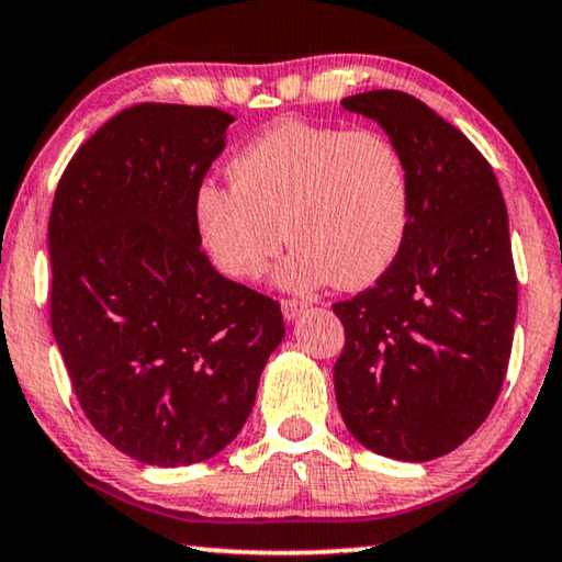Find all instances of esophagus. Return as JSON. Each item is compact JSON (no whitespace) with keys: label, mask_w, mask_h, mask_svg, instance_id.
Masks as SVG:
<instances>
[{"label":"esophagus","mask_w":562,"mask_h":562,"mask_svg":"<svg viewBox=\"0 0 562 562\" xmlns=\"http://www.w3.org/2000/svg\"><path fill=\"white\" fill-rule=\"evenodd\" d=\"M281 312H283V316H286L289 322H294L296 316H301L306 312V304L304 301H299V299H283L281 301Z\"/></svg>","instance_id":"obj_1"}]
</instances>
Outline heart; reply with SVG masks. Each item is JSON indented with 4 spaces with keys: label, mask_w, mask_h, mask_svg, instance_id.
<instances>
[{
    "label": "heart",
    "mask_w": 562,
    "mask_h": 562,
    "mask_svg": "<svg viewBox=\"0 0 562 562\" xmlns=\"http://www.w3.org/2000/svg\"><path fill=\"white\" fill-rule=\"evenodd\" d=\"M227 180L200 184L192 215L207 256L233 279L263 276L289 235L283 289H362L408 235V165L378 128L286 119L235 154Z\"/></svg>",
    "instance_id": "heart-1"
}]
</instances>
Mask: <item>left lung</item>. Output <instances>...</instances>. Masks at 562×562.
<instances>
[{"mask_svg":"<svg viewBox=\"0 0 562 562\" xmlns=\"http://www.w3.org/2000/svg\"><path fill=\"white\" fill-rule=\"evenodd\" d=\"M378 121L411 172V223L378 283L331 308L345 324L335 393L364 449L430 461L497 403L517 316L509 221L497 177L457 126L403 91L341 101Z\"/></svg>","mask_w":562,"mask_h":562,"instance_id":"obj_1","label":"left lung"}]
</instances>
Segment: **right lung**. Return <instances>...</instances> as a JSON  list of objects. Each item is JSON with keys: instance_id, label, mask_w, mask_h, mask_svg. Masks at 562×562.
I'll use <instances>...</instances> for the list:
<instances>
[{"instance_id": "add662e5", "label": "right lung", "mask_w": 562, "mask_h": 562, "mask_svg": "<svg viewBox=\"0 0 562 562\" xmlns=\"http://www.w3.org/2000/svg\"><path fill=\"white\" fill-rule=\"evenodd\" d=\"M233 121L213 105H132L80 146L55 190V341L93 428L149 467L221 453L286 335L279 301L200 250L192 200Z\"/></svg>"}]
</instances>
